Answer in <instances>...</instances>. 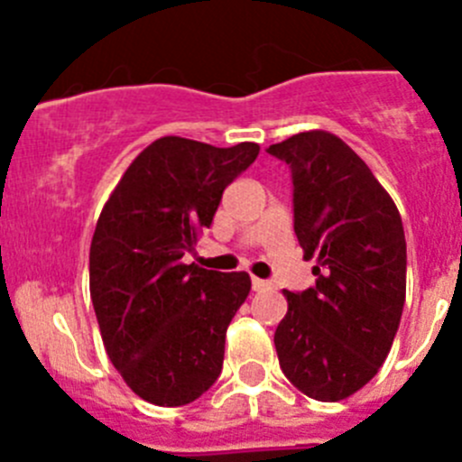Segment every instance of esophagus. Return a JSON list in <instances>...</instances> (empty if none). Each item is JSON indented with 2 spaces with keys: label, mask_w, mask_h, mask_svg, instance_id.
<instances>
[{
  "label": "esophagus",
  "mask_w": 462,
  "mask_h": 462,
  "mask_svg": "<svg viewBox=\"0 0 462 462\" xmlns=\"http://www.w3.org/2000/svg\"><path fill=\"white\" fill-rule=\"evenodd\" d=\"M271 287V284H268L266 280H259V277H252V289H254V291H263V289H268Z\"/></svg>",
  "instance_id": "obj_1"
}]
</instances>
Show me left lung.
Masks as SVG:
<instances>
[{
	"instance_id": "left-lung-1",
	"label": "left lung",
	"mask_w": 462,
	"mask_h": 462,
	"mask_svg": "<svg viewBox=\"0 0 462 462\" xmlns=\"http://www.w3.org/2000/svg\"><path fill=\"white\" fill-rule=\"evenodd\" d=\"M268 152L291 166L293 231L305 259H317L314 287L284 291L280 368L310 398L337 402L377 374L398 333L407 287L402 219L336 134H296Z\"/></svg>"
}]
</instances>
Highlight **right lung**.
<instances>
[{
	"label": "right lung",
	"instance_id": "1",
	"mask_svg": "<svg viewBox=\"0 0 462 462\" xmlns=\"http://www.w3.org/2000/svg\"><path fill=\"white\" fill-rule=\"evenodd\" d=\"M256 154V143L215 148L157 138L129 164L97 219L89 296L101 340L126 386L152 405L194 402L222 373L226 328L252 280L182 256Z\"/></svg>",
	"mask_w": 462,
	"mask_h": 462
}]
</instances>
